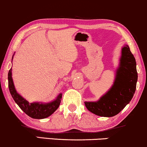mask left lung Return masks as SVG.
<instances>
[{
  "mask_svg": "<svg viewBox=\"0 0 147 147\" xmlns=\"http://www.w3.org/2000/svg\"><path fill=\"white\" fill-rule=\"evenodd\" d=\"M138 81L136 61L128 45L122 48L119 65L112 86L96 101H86L90 112L102 117H112L129 103Z\"/></svg>",
  "mask_w": 147,
  "mask_h": 147,
  "instance_id": "left-lung-1",
  "label": "left lung"
}]
</instances>
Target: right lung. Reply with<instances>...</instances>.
Instances as JSON below:
<instances>
[{
  "instance_id": "1",
  "label": "right lung",
  "mask_w": 147,
  "mask_h": 147,
  "mask_svg": "<svg viewBox=\"0 0 147 147\" xmlns=\"http://www.w3.org/2000/svg\"><path fill=\"white\" fill-rule=\"evenodd\" d=\"M13 55L12 57V60H13ZM11 71L12 69L11 68L8 73L9 89L10 94H11V96L13 97L14 101L16 102L17 105L20 107V108L23 112L31 118H35V119L46 118L50 116L51 114H53L55 112L60 105L62 94H59L55 99L49 102H29L24 97L21 96L16 90L13 79H12Z\"/></svg>"
}]
</instances>
